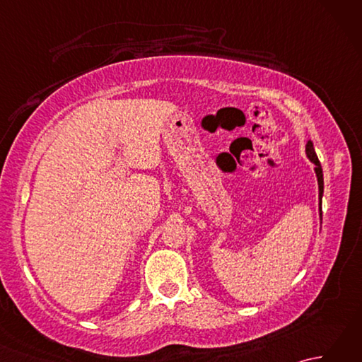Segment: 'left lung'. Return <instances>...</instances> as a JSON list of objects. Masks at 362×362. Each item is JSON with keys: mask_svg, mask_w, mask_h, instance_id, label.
<instances>
[{"mask_svg": "<svg viewBox=\"0 0 362 362\" xmlns=\"http://www.w3.org/2000/svg\"><path fill=\"white\" fill-rule=\"evenodd\" d=\"M305 153L306 157L310 158L311 163H314V173H316L317 177V185H319V216L322 221V196H324V173H322V166H320V161L317 158V153L314 151V144L311 140L306 141L305 144Z\"/></svg>", "mask_w": 362, "mask_h": 362, "instance_id": "8db88e82", "label": "left lung"}]
</instances>
